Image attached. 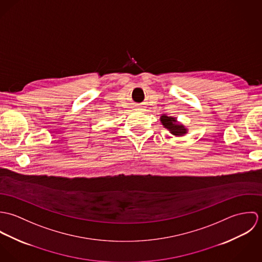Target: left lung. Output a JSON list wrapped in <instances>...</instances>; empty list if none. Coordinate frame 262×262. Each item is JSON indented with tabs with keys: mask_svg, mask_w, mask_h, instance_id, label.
Masks as SVG:
<instances>
[{
	"mask_svg": "<svg viewBox=\"0 0 262 262\" xmlns=\"http://www.w3.org/2000/svg\"><path fill=\"white\" fill-rule=\"evenodd\" d=\"M160 120H161L162 125L166 129H168L173 135L182 136L187 133V129L184 127V125L178 124L176 118H171V117H167V116L163 115V116H161Z\"/></svg>",
	"mask_w": 262,
	"mask_h": 262,
	"instance_id": "left-lung-1",
	"label": "left lung"
}]
</instances>
